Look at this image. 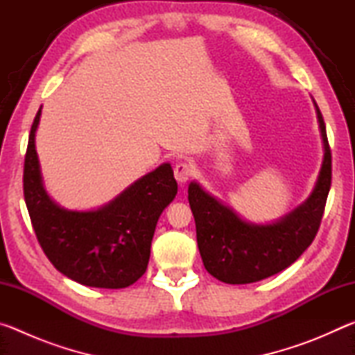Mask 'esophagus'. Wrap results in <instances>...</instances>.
Wrapping results in <instances>:
<instances>
[{
  "instance_id": "obj_1",
  "label": "esophagus",
  "mask_w": 355,
  "mask_h": 355,
  "mask_svg": "<svg viewBox=\"0 0 355 355\" xmlns=\"http://www.w3.org/2000/svg\"><path fill=\"white\" fill-rule=\"evenodd\" d=\"M192 166L188 163H178L173 167V175L178 183H186L192 177Z\"/></svg>"
}]
</instances>
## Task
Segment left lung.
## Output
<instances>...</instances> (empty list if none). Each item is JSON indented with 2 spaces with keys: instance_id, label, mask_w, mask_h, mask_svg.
<instances>
[{
  "instance_id": "8db88e82",
  "label": "left lung",
  "mask_w": 355,
  "mask_h": 355,
  "mask_svg": "<svg viewBox=\"0 0 355 355\" xmlns=\"http://www.w3.org/2000/svg\"><path fill=\"white\" fill-rule=\"evenodd\" d=\"M324 144L320 175L302 205L272 224L243 220L230 207L192 182L188 200L194 214L197 245L207 271L224 284H254L284 271L313 243L332 182V155L322 114L315 103Z\"/></svg>"
}]
</instances>
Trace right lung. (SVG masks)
Instances as JSON below:
<instances>
[{
	"label": "right lung",
	"mask_w": 355,
	"mask_h": 355,
	"mask_svg": "<svg viewBox=\"0 0 355 355\" xmlns=\"http://www.w3.org/2000/svg\"><path fill=\"white\" fill-rule=\"evenodd\" d=\"M40 110L29 133L23 192L35 236L59 272L78 284L119 290L146 272L150 245L163 209L175 199L169 163L161 164L94 211L59 207L45 191L35 152Z\"/></svg>",
	"instance_id": "obj_1"
}]
</instances>
